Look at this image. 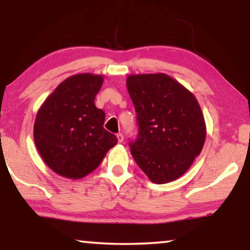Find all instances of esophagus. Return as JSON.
Here are the masks:
<instances>
[{
  "label": "esophagus",
  "instance_id": "esophagus-1",
  "mask_svg": "<svg viewBox=\"0 0 250 250\" xmlns=\"http://www.w3.org/2000/svg\"><path fill=\"white\" fill-rule=\"evenodd\" d=\"M117 139H118V142L122 143L123 141H124V136H123L122 133H118L117 134Z\"/></svg>",
  "mask_w": 250,
  "mask_h": 250
}]
</instances>
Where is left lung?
Returning <instances> with one entry per match:
<instances>
[{
	"instance_id": "1",
	"label": "left lung",
	"mask_w": 250,
	"mask_h": 250,
	"mask_svg": "<svg viewBox=\"0 0 250 250\" xmlns=\"http://www.w3.org/2000/svg\"><path fill=\"white\" fill-rule=\"evenodd\" d=\"M126 86L138 116V139L129 143L135 163L156 184L179 179L200 155L206 140L198 100L163 73L129 75Z\"/></svg>"
}]
</instances>
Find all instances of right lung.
<instances>
[{"instance_id":"right-lung-1","label":"right lung","mask_w":250,"mask_h":250,"mask_svg":"<svg viewBox=\"0 0 250 250\" xmlns=\"http://www.w3.org/2000/svg\"><path fill=\"white\" fill-rule=\"evenodd\" d=\"M102 84L101 75H73L37 111L34 141L44 163L58 175L70 180L88 175L117 145V138L104 128V111L94 104Z\"/></svg>"}]
</instances>
